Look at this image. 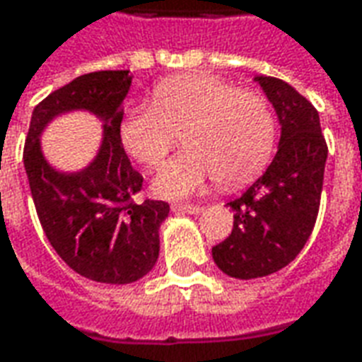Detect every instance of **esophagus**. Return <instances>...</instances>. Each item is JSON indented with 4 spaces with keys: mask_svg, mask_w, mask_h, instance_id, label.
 Wrapping results in <instances>:
<instances>
[{
    "mask_svg": "<svg viewBox=\"0 0 362 362\" xmlns=\"http://www.w3.org/2000/svg\"><path fill=\"white\" fill-rule=\"evenodd\" d=\"M174 213H189V215H197V213L204 211L202 205H192V204H174L173 205Z\"/></svg>",
    "mask_w": 362,
    "mask_h": 362,
    "instance_id": "34e87169",
    "label": "esophagus"
}]
</instances>
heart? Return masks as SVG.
<instances>
[{
  "mask_svg": "<svg viewBox=\"0 0 362 362\" xmlns=\"http://www.w3.org/2000/svg\"><path fill=\"white\" fill-rule=\"evenodd\" d=\"M184 134L186 149L163 168L157 194L189 197L209 182L238 186L258 176L275 147L267 98L211 74H186L158 83L151 106H134L119 124L124 149L158 168Z\"/></svg>",
  "mask_w": 362,
  "mask_h": 362,
  "instance_id": "b5f03b06",
  "label": "heart"
}]
</instances>
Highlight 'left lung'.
I'll use <instances>...</instances> for the list:
<instances>
[{"label":"left lung","instance_id":"obj_1","mask_svg":"<svg viewBox=\"0 0 362 362\" xmlns=\"http://www.w3.org/2000/svg\"><path fill=\"white\" fill-rule=\"evenodd\" d=\"M256 81L277 112L281 141L266 173L228 202L233 233L211 250L221 272L236 279L266 277L298 256L316 225L327 158L310 100L277 77L258 75Z\"/></svg>","mask_w":362,"mask_h":362}]
</instances>
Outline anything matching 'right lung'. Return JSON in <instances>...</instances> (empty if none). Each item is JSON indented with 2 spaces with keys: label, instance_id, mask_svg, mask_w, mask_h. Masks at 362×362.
Listing matches in <instances>:
<instances>
[{
  "label": "right lung",
  "instance_id": "add662e5",
  "mask_svg": "<svg viewBox=\"0 0 362 362\" xmlns=\"http://www.w3.org/2000/svg\"><path fill=\"white\" fill-rule=\"evenodd\" d=\"M129 85V71H93L50 93L36 104L23 151L36 215L52 248L79 275L112 285L134 283L153 269L158 228L170 211L166 202H135L143 176L119 139V104ZM69 110H89L107 124L95 160L81 173L66 175L45 163L37 135Z\"/></svg>",
  "mask_w": 362,
  "mask_h": 362
}]
</instances>
